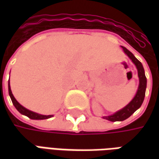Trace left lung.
<instances>
[{
	"mask_svg": "<svg viewBox=\"0 0 159 159\" xmlns=\"http://www.w3.org/2000/svg\"><path fill=\"white\" fill-rule=\"evenodd\" d=\"M122 48H123L124 52L129 57V59L136 66V68L138 70V76H139V80H140V84H139L138 91H137L135 96H134V98L132 101L129 105H127L124 108L117 111L113 115L107 116V117H103L104 119L109 120V121H111V122L123 121V120L127 119L137 109H139L140 106L143 103L144 98H145V93H146V88H147V77L145 76V71H144V68L143 66H142V64L125 47H122Z\"/></svg>",
	"mask_w": 159,
	"mask_h": 159,
	"instance_id": "obj_1",
	"label": "left lung"
}]
</instances>
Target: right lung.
Listing matches in <instances>:
<instances>
[{
	"label": "right lung",
	"instance_id": "add662e5",
	"mask_svg": "<svg viewBox=\"0 0 159 159\" xmlns=\"http://www.w3.org/2000/svg\"><path fill=\"white\" fill-rule=\"evenodd\" d=\"M8 92H9V95H10V98L12 100V104L14 105V107L17 110L19 111V112L23 115H25L27 117L30 118V119H36V120H41V119H47V118H49V117H52V115H41V114H37L36 112H33L31 111L27 110L26 108H25L24 107H22L20 104L16 100V99L14 98V96L12 95V91H11V88H10V83H9L8 81Z\"/></svg>",
	"mask_w": 159,
	"mask_h": 159
}]
</instances>
